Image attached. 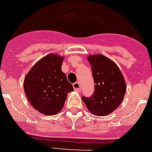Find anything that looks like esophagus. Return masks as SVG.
Returning a JSON list of instances; mask_svg holds the SVG:
<instances>
[{"instance_id":"obj_1","label":"esophagus","mask_w":152,"mask_h":152,"mask_svg":"<svg viewBox=\"0 0 152 152\" xmlns=\"http://www.w3.org/2000/svg\"><path fill=\"white\" fill-rule=\"evenodd\" d=\"M73 86H74V89H75V91H77V92H80L81 91V85L79 84L78 82H76L75 83L73 84Z\"/></svg>"}]
</instances>
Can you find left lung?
Segmentation results:
<instances>
[{"mask_svg": "<svg viewBox=\"0 0 152 152\" xmlns=\"http://www.w3.org/2000/svg\"><path fill=\"white\" fill-rule=\"evenodd\" d=\"M87 60L93 73L94 91L91 98L82 99L91 114L106 116L123 102L126 82L120 69L109 58L102 54H91Z\"/></svg>", "mask_w": 152, "mask_h": 152, "instance_id": "1", "label": "left lung"}]
</instances>
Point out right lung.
Instances as JSON below:
<instances>
[{"mask_svg":"<svg viewBox=\"0 0 152 152\" xmlns=\"http://www.w3.org/2000/svg\"><path fill=\"white\" fill-rule=\"evenodd\" d=\"M64 56L50 53L34 64L24 79V91L34 109L45 115L62 110L67 94L74 91L61 71Z\"/></svg>","mask_w":152,"mask_h":152,"instance_id":"add662e5","label":"right lung"}]
</instances>
